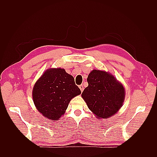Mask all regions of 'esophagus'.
I'll use <instances>...</instances> for the list:
<instances>
[{"label": "esophagus", "mask_w": 157, "mask_h": 157, "mask_svg": "<svg viewBox=\"0 0 157 157\" xmlns=\"http://www.w3.org/2000/svg\"><path fill=\"white\" fill-rule=\"evenodd\" d=\"M79 88L80 89V90H81V92H82L83 90H84V86H83V85H82V84L80 85V86H79Z\"/></svg>", "instance_id": "esophagus-1"}]
</instances>
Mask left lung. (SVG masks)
<instances>
[{
  "label": "left lung",
  "mask_w": 157,
  "mask_h": 157,
  "mask_svg": "<svg viewBox=\"0 0 157 157\" xmlns=\"http://www.w3.org/2000/svg\"><path fill=\"white\" fill-rule=\"evenodd\" d=\"M88 86L82 97L98 118H109L122 105L125 92L122 85L105 71L93 70L87 78Z\"/></svg>",
  "instance_id": "obj_1"
}]
</instances>
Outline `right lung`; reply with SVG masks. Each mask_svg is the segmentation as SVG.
<instances>
[{"label":"right lung","mask_w":157,"mask_h":157,"mask_svg":"<svg viewBox=\"0 0 157 157\" xmlns=\"http://www.w3.org/2000/svg\"><path fill=\"white\" fill-rule=\"evenodd\" d=\"M80 93L72 75L63 69H50L35 84L33 98L38 111L44 117L57 121L65 113L71 99Z\"/></svg>","instance_id":"add662e5"}]
</instances>
